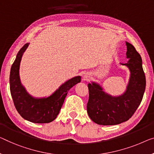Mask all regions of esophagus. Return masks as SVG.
<instances>
[{"label": "esophagus", "instance_id": "esophagus-1", "mask_svg": "<svg viewBox=\"0 0 154 154\" xmlns=\"http://www.w3.org/2000/svg\"><path fill=\"white\" fill-rule=\"evenodd\" d=\"M91 78V75L89 72H86L84 73V76H83V80L84 81H88L90 80Z\"/></svg>", "mask_w": 154, "mask_h": 154}]
</instances>
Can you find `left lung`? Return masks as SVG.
<instances>
[{"mask_svg":"<svg viewBox=\"0 0 154 154\" xmlns=\"http://www.w3.org/2000/svg\"><path fill=\"white\" fill-rule=\"evenodd\" d=\"M128 61L122 65L129 68L131 75L125 93L119 97L105 93L99 84H88L87 112L94 122L100 125H116L127 121L138 108L146 87L142 59L136 48L126 42Z\"/></svg>","mask_w":154,"mask_h":154,"instance_id":"left-lung-1","label":"left lung"}]
</instances>
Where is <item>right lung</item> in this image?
<instances>
[{"label":"right lung","instance_id":"1","mask_svg":"<svg viewBox=\"0 0 154 154\" xmlns=\"http://www.w3.org/2000/svg\"><path fill=\"white\" fill-rule=\"evenodd\" d=\"M28 45L29 43L25 44L18 51L11 66L10 75L11 95L16 109L23 118L34 123H49L58 116L68 91L81 82V77H75L65 82L50 97L39 99L32 97L20 84L19 78L20 60Z\"/></svg>","mask_w":154,"mask_h":154}]
</instances>
